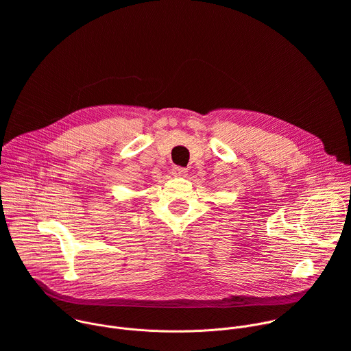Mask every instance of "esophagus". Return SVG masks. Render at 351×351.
Segmentation results:
<instances>
[{"label": "esophagus", "mask_w": 351, "mask_h": 351, "mask_svg": "<svg viewBox=\"0 0 351 351\" xmlns=\"http://www.w3.org/2000/svg\"><path fill=\"white\" fill-rule=\"evenodd\" d=\"M172 175H173L175 178H184V176L187 175V171H186L184 168H179V167H175V168L172 169Z\"/></svg>", "instance_id": "1"}]
</instances>
